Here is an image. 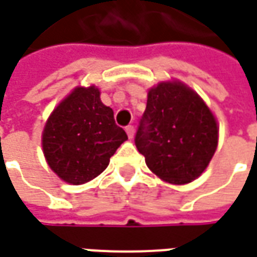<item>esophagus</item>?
<instances>
[{"label":"esophagus","instance_id":"obj_1","mask_svg":"<svg viewBox=\"0 0 257 257\" xmlns=\"http://www.w3.org/2000/svg\"><path fill=\"white\" fill-rule=\"evenodd\" d=\"M125 131H126V134H128L129 138H134V135H135V126H134V125H128V126L125 128Z\"/></svg>","mask_w":257,"mask_h":257}]
</instances>
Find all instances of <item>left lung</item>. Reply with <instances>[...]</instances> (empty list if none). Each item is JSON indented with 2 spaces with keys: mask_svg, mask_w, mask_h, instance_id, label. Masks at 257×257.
I'll return each instance as SVG.
<instances>
[{
  "mask_svg": "<svg viewBox=\"0 0 257 257\" xmlns=\"http://www.w3.org/2000/svg\"><path fill=\"white\" fill-rule=\"evenodd\" d=\"M214 116L196 93L163 82L147 94L135 145L147 167L170 184H188L209 166L217 149Z\"/></svg>",
  "mask_w": 257,
  "mask_h": 257,
  "instance_id": "8db88e82",
  "label": "left lung"
}]
</instances>
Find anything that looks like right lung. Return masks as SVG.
<instances>
[{
    "instance_id": "obj_1",
    "label": "right lung",
    "mask_w": 257,
    "mask_h": 257,
    "mask_svg": "<svg viewBox=\"0 0 257 257\" xmlns=\"http://www.w3.org/2000/svg\"><path fill=\"white\" fill-rule=\"evenodd\" d=\"M126 139L112 110L101 103L97 87H76L48 118L43 150L61 179L79 185L100 175Z\"/></svg>"
}]
</instances>
